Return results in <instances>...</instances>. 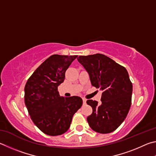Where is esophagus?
<instances>
[{"mask_svg":"<svg viewBox=\"0 0 156 156\" xmlns=\"http://www.w3.org/2000/svg\"><path fill=\"white\" fill-rule=\"evenodd\" d=\"M86 99H84V98H83V105H86Z\"/></svg>","mask_w":156,"mask_h":156,"instance_id":"1","label":"esophagus"}]
</instances>
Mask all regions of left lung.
<instances>
[{"mask_svg":"<svg viewBox=\"0 0 156 156\" xmlns=\"http://www.w3.org/2000/svg\"><path fill=\"white\" fill-rule=\"evenodd\" d=\"M77 60L88 73L92 86L103 91L101 104L87 101L92 108L87 117L90 127L100 133L112 132L124 121L132 103V83L127 70L99 53L80 56Z\"/></svg>","mask_w":156,"mask_h":156,"instance_id":"1","label":"left lung"}]
</instances>
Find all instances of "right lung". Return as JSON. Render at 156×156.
<instances>
[{
  "label": "right lung",
  "instance_id": "add662e5",
  "mask_svg": "<svg viewBox=\"0 0 156 156\" xmlns=\"http://www.w3.org/2000/svg\"><path fill=\"white\" fill-rule=\"evenodd\" d=\"M77 55H53L30 76L24 87V102L31 119L43 133L63 134L69 129L73 116L82 105L81 97H60L57 88Z\"/></svg>",
  "mask_w": 156,
  "mask_h": 156
}]
</instances>
